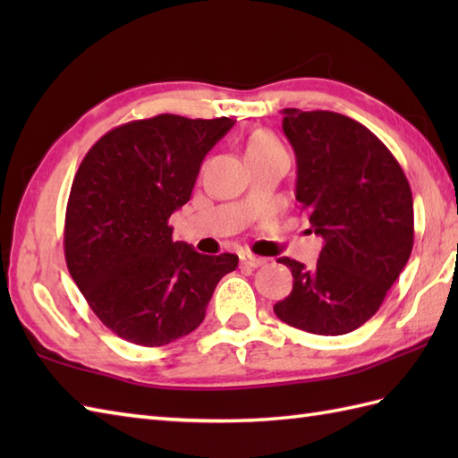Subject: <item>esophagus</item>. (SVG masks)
Returning a JSON list of instances; mask_svg holds the SVG:
<instances>
[{
	"instance_id": "esophagus-1",
	"label": "esophagus",
	"mask_w": 458,
	"mask_h": 458,
	"mask_svg": "<svg viewBox=\"0 0 458 458\" xmlns=\"http://www.w3.org/2000/svg\"><path fill=\"white\" fill-rule=\"evenodd\" d=\"M240 264L244 267H259L266 264L264 258H258V256H251V254H240Z\"/></svg>"
}]
</instances>
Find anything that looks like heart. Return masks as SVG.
<instances>
[{"label":"heart","instance_id":"1","mask_svg":"<svg viewBox=\"0 0 458 458\" xmlns=\"http://www.w3.org/2000/svg\"><path fill=\"white\" fill-rule=\"evenodd\" d=\"M279 148L277 140L267 131H254L246 141V155H256V153H266Z\"/></svg>","mask_w":458,"mask_h":458}]
</instances>
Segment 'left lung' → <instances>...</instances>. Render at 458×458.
I'll list each match as a JSON object with an SVG mask.
<instances>
[{"label": "left lung", "mask_w": 458, "mask_h": 458, "mask_svg": "<svg viewBox=\"0 0 458 458\" xmlns=\"http://www.w3.org/2000/svg\"><path fill=\"white\" fill-rule=\"evenodd\" d=\"M297 157L295 199L325 240L317 266L279 258L293 291L274 305L313 335L352 333L372 318L413 248V197L390 149L348 115L284 110Z\"/></svg>", "instance_id": "obj_1"}]
</instances>
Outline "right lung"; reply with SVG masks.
Masks as SVG:
<instances>
[{
  "instance_id": "obj_1",
  "label": "right lung",
  "mask_w": 458,
  "mask_h": 458,
  "mask_svg": "<svg viewBox=\"0 0 458 458\" xmlns=\"http://www.w3.org/2000/svg\"><path fill=\"white\" fill-rule=\"evenodd\" d=\"M236 120L161 114L110 130L74 174L64 258L74 284L112 333L163 346L197 328L238 256H202L173 242L169 218L187 204L200 163Z\"/></svg>"
}]
</instances>
